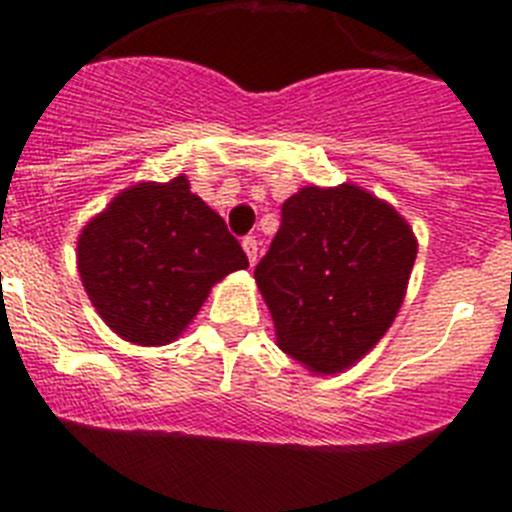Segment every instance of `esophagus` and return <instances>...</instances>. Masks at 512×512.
<instances>
[{
    "label": "esophagus",
    "mask_w": 512,
    "mask_h": 512,
    "mask_svg": "<svg viewBox=\"0 0 512 512\" xmlns=\"http://www.w3.org/2000/svg\"><path fill=\"white\" fill-rule=\"evenodd\" d=\"M243 251H246L248 261H251V266L256 264V253H259V243H256V238L253 235H246L243 238Z\"/></svg>",
    "instance_id": "1"
}]
</instances>
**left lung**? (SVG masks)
Segmentation results:
<instances>
[{
    "instance_id": "left-lung-1",
    "label": "left lung",
    "mask_w": 512,
    "mask_h": 512,
    "mask_svg": "<svg viewBox=\"0 0 512 512\" xmlns=\"http://www.w3.org/2000/svg\"><path fill=\"white\" fill-rule=\"evenodd\" d=\"M415 253L413 228L372 192L302 187L253 271L277 346L312 374L346 372L395 320Z\"/></svg>"
}]
</instances>
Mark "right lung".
<instances>
[{
    "label": "right lung",
    "instance_id": "obj_1",
    "mask_svg": "<svg viewBox=\"0 0 512 512\" xmlns=\"http://www.w3.org/2000/svg\"><path fill=\"white\" fill-rule=\"evenodd\" d=\"M81 284L122 341L166 346L205 305L212 284L248 269L225 220L187 176L122 189L76 243Z\"/></svg>",
    "mask_w": 512,
    "mask_h": 512
}]
</instances>
